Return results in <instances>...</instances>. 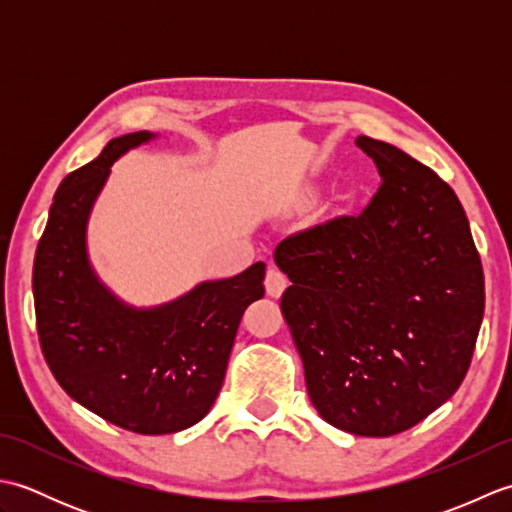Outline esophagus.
I'll return each instance as SVG.
<instances>
[{"label": "esophagus", "mask_w": 512, "mask_h": 512, "mask_svg": "<svg viewBox=\"0 0 512 512\" xmlns=\"http://www.w3.org/2000/svg\"><path fill=\"white\" fill-rule=\"evenodd\" d=\"M286 288H288L286 275L281 273V270H277L275 266H270L268 273H266V292H268V295L277 299V297L284 295Z\"/></svg>", "instance_id": "esophagus-1"}]
</instances>
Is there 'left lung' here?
I'll list each match as a JSON object with an SVG mask.
<instances>
[{"mask_svg":"<svg viewBox=\"0 0 512 512\" xmlns=\"http://www.w3.org/2000/svg\"><path fill=\"white\" fill-rule=\"evenodd\" d=\"M380 184L358 215L284 239L281 312L314 409L367 438L411 429L466 376L484 317V273L447 182L398 147L358 136Z\"/></svg>","mask_w":512,"mask_h":512,"instance_id":"left-lung-1","label":"left lung"}]
</instances>
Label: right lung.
Listing matches in <instances>:
<instances>
[{
    "instance_id": "1",
    "label": "right lung",
    "mask_w": 512,
    "mask_h": 512,
    "mask_svg": "<svg viewBox=\"0 0 512 512\" xmlns=\"http://www.w3.org/2000/svg\"><path fill=\"white\" fill-rule=\"evenodd\" d=\"M156 138H112L61 182L32 268L39 341L54 378L85 409L143 436L189 429L209 413L239 321L264 297L266 275L257 262L149 308L123 301L96 275L88 253L94 204L114 162Z\"/></svg>"
}]
</instances>
